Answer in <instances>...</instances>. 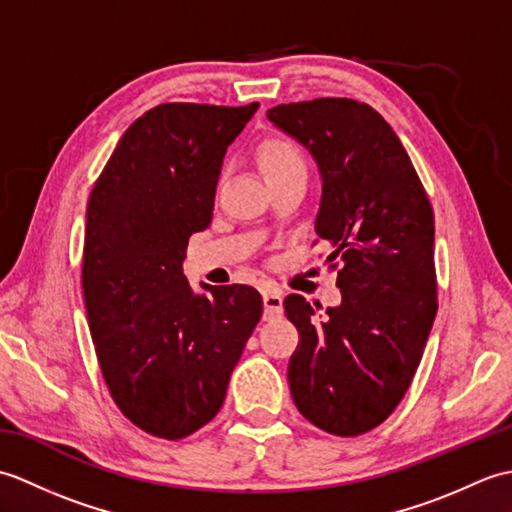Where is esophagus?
<instances>
[{
  "label": "esophagus",
  "mask_w": 512,
  "mask_h": 512,
  "mask_svg": "<svg viewBox=\"0 0 512 512\" xmlns=\"http://www.w3.org/2000/svg\"><path fill=\"white\" fill-rule=\"evenodd\" d=\"M281 312H284V295L275 288L264 290V317L275 319L281 317Z\"/></svg>",
  "instance_id": "esophagus-1"
}]
</instances>
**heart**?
<instances>
[{"label": "heart", "instance_id": "heart-1", "mask_svg": "<svg viewBox=\"0 0 512 512\" xmlns=\"http://www.w3.org/2000/svg\"><path fill=\"white\" fill-rule=\"evenodd\" d=\"M259 162H262L266 176H270V173L303 165V158L288 138H268L259 147Z\"/></svg>", "mask_w": 512, "mask_h": 512}]
</instances>
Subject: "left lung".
<instances>
[{"label":"left lung","mask_w":512,"mask_h":512,"mask_svg":"<svg viewBox=\"0 0 512 512\" xmlns=\"http://www.w3.org/2000/svg\"><path fill=\"white\" fill-rule=\"evenodd\" d=\"M270 123L306 147L321 171L317 235L341 264V306L319 314L284 299L299 330L288 363L303 418L334 436L387 420L409 389L438 312L433 209L394 129L354 99L277 105Z\"/></svg>","instance_id":"obj_1"}]
</instances>
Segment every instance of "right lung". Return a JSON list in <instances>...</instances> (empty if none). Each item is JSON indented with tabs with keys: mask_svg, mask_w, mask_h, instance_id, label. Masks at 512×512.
I'll return each instance as SVG.
<instances>
[{
	"mask_svg": "<svg viewBox=\"0 0 512 512\" xmlns=\"http://www.w3.org/2000/svg\"><path fill=\"white\" fill-rule=\"evenodd\" d=\"M257 107H154L118 140L90 195V334L118 409L149 436L180 440L215 418L262 317L255 288L195 295L182 275L189 237L211 224L226 149Z\"/></svg>",
	"mask_w": 512,
	"mask_h": 512,
	"instance_id": "1",
	"label": "right lung"
}]
</instances>
